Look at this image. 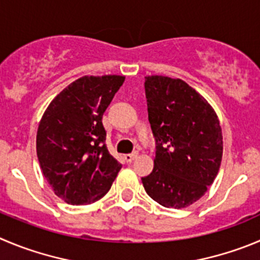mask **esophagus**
Returning <instances> with one entry per match:
<instances>
[{
    "mask_svg": "<svg viewBox=\"0 0 260 260\" xmlns=\"http://www.w3.org/2000/svg\"><path fill=\"white\" fill-rule=\"evenodd\" d=\"M136 157H137V152H136V151L132 152V154H125L124 155V159H125V161H127V163H132Z\"/></svg>",
    "mask_w": 260,
    "mask_h": 260,
    "instance_id": "1",
    "label": "esophagus"
}]
</instances>
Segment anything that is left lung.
Here are the masks:
<instances>
[{"label": "left lung", "mask_w": 260, "mask_h": 260, "mask_svg": "<svg viewBox=\"0 0 260 260\" xmlns=\"http://www.w3.org/2000/svg\"><path fill=\"white\" fill-rule=\"evenodd\" d=\"M149 122L156 145L145 191L166 208H186L214 182L222 161L219 120L212 106L181 79L145 78Z\"/></svg>", "instance_id": "1"}]
</instances>
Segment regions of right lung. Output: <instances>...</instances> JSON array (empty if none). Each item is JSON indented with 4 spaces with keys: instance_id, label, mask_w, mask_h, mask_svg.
Masks as SVG:
<instances>
[{
    "instance_id": "add662e5",
    "label": "right lung",
    "mask_w": 260,
    "mask_h": 260,
    "mask_svg": "<svg viewBox=\"0 0 260 260\" xmlns=\"http://www.w3.org/2000/svg\"><path fill=\"white\" fill-rule=\"evenodd\" d=\"M124 77H82L48 105L37 132V156L53 192L72 205L100 200L122 168L106 147L103 115Z\"/></svg>"
}]
</instances>
